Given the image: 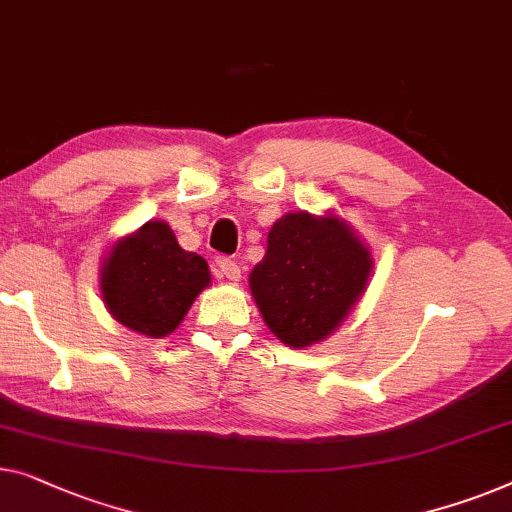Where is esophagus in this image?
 Masks as SVG:
<instances>
[{
	"mask_svg": "<svg viewBox=\"0 0 512 512\" xmlns=\"http://www.w3.org/2000/svg\"><path fill=\"white\" fill-rule=\"evenodd\" d=\"M219 270H221V277H226L228 281H240V277H242V270H240V265L233 261V258H219Z\"/></svg>",
	"mask_w": 512,
	"mask_h": 512,
	"instance_id": "obj_1",
	"label": "esophagus"
}]
</instances>
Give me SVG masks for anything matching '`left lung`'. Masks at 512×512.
<instances>
[{"label": "left lung", "mask_w": 512, "mask_h": 512, "mask_svg": "<svg viewBox=\"0 0 512 512\" xmlns=\"http://www.w3.org/2000/svg\"><path fill=\"white\" fill-rule=\"evenodd\" d=\"M369 247L335 214L288 212L268 233L249 288L274 337L293 348L323 342L365 293Z\"/></svg>", "instance_id": "1"}]
</instances>
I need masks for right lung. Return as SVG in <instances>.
Segmentation results:
<instances>
[{"mask_svg":"<svg viewBox=\"0 0 512 512\" xmlns=\"http://www.w3.org/2000/svg\"><path fill=\"white\" fill-rule=\"evenodd\" d=\"M207 284L205 258L184 251L166 221H147L117 240L101 265V295L110 314L152 339L170 335Z\"/></svg>","mask_w":512,"mask_h":512,"instance_id":"1","label":"right lung"}]
</instances>
